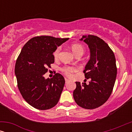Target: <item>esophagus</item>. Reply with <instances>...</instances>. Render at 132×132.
<instances>
[{
    "label": "esophagus",
    "instance_id": "esophagus-1",
    "mask_svg": "<svg viewBox=\"0 0 132 132\" xmlns=\"http://www.w3.org/2000/svg\"><path fill=\"white\" fill-rule=\"evenodd\" d=\"M65 83L66 84H67V83L69 82V79H67V78H65Z\"/></svg>",
    "mask_w": 132,
    "mask_h": 132
}]
</instances>
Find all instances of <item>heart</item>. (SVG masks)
I'll use <instances>...</instances> for the list:
<instances>
[{"mask_svg":"<svg viewBox=\"0 0 132 132\" xmlns=\"http://www.w3.org/2000/svg\"><path fill=\"white\" fill-rule=\"evenodd\" d=\"M71 50L74 54L76 56L79 54H82L84 53V48L82 45L80 44H77V43H76V44H73L71 46ZM61 50V47H57L56 48L55 51L53 52V56L55 57V59H57L58 58L59 54H60ZM77 70V68L76 67H70V66H65L64 67L62 68V71L64 72V73L65 75L67 77H71L73 76V73L74 72L76 71Z\"/></svg>","mask_w":132,"mask_h":132,"instance_id":"1","label":"heart"}]
</instances>
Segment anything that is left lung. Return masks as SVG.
<instances>
[{
	"label": "left lung",
	"instance_id": "obj_1",
	"mask_svg": "<svg viewBox=\"0 0 132 132\" xmlns=\"http://www.w3.org/2000/svg\"><path fill=\"white\" fill-rule=\"evenodd\" d=\"M80 40L90 50V59L84 73L91 80L88 85L76 82L73 97L79 106L93 109L103 105L111 95L117 73L116 60L108 44L97 36L84 35Z\"/></svg>",
	"mask_w": 132,
	"mask_h": 132
}]
</instances>
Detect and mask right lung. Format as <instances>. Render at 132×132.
I'll return each mask as SVG.
<instances>
[{
  "label": "right lung",
  "mask_w": 132,
  "mask_h": 132,
  "mask_svg": "<svg viewBox=\"0 0 132 132\" xmlns=\"http://www.w3.org/2000/svg\"><path fill=\"white\" fill-rule=\"evenodd\" d=\"M68 38L38 36L29 39L21 49L15 66L17 86L23 98L32 107L47 110L59 102L65 79L56 73L51 79L44 75L55 62L53 52Z\"/></svg>",
  "instance_id": "add662e5"
}]
</instances>
